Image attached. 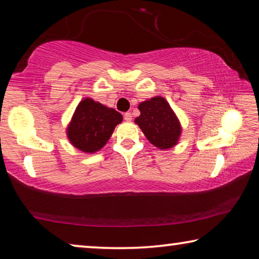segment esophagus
Instances as JSON below:
<instances>
[{"label": "esophagus", "instance_id": "1", "mask_svg": "<svg viewBox=\"0 0 259 259\" xmlns=\"http://www.w3.org/2000/svg\"><path fill=\"white\" fill-rule=\"evenodd\" d=\"M124 120L126 121V122H130L131 120H133V115H131V113H125L124 114Z\"/></svg>", "mask_w": 259, "mask_h": 259}]
</instances>
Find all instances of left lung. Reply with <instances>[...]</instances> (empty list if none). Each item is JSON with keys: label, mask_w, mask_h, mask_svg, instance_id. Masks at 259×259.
<instances>
[{"label": "left lung", "mask_w": 259, "mask_h": 259, "mask_svg": "<svg viewBox=\"0 0 259 259\" xmlns=\"http://www.w3.org/2000/svg\"><path fill=\"white\" fill-rule=\"evenodd\" d=\"M140 115L135 123L152 145L160 150H169L177 145L182 136V124L176 113L161 96L144 100L138 105Z\"/></svg>", "instance_id": "obj_1"}]
</instances>
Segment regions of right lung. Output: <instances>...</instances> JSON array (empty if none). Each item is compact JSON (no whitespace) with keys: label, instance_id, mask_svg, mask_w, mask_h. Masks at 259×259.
Wrapping results in <instances>:
<instances>
[{"label":"right lung","instance_id":"right-lung-1","mask_svg":"<svg viewBox=\"0 0 259 259\" xmlns=\"http://www.w3.org/2000/svg\"><path fill=\"white\" fill-rule=\"evenodd\" d=\"M123 116L93 98H83L67 124L66 135L72 145L87 154H94L106 145Z\"/></svg>","mask_w":259,"mask_h":259}]
</instances>
